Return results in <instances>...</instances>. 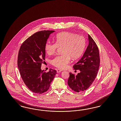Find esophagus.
<instances>
[{
  "label": "esophagus",
  "instance_id": "1",
  "mask_svg": "<svg viewBox=\"0 0 121 121\" xmlns=\"http://www.w3.org/2000/svg\"><path fill=\"white\" fill-rule=\"evenodd\" d=\"M61 71H62V70H59V69H58V70H57V72L58 73H59L61 72Z\"/></svg>",
  "mask_w": 121,
  "mask_h": 121
}]
</instances>
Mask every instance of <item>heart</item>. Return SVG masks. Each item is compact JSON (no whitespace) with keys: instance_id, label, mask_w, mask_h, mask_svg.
Instances as JSON below:
<instances>
[{"instance_id":"heart-1","label":"heart","mask_w":121,"mask_h":121,"mask_svg":"<svg viewBox=\"0 0 121 121\" xmlns=\"http://www.w3.org/2000/svg\"><path fill=\"white\" fill-rule=\"evenodd\" d=\"M86 46V40L83 35L77 34L63 32L55 37V43L48 42L45 45V50L49 55L54 54L59 48H62V55L55 57L51 64L60 70L66 69L70 60L77 59L82 55Z\"/></svg>"}]
</instances>
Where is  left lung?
Here are the masks:
<instances>
[{
  "instance_id": "1",
  "label": "left lung",
  "mask_w": 121,
  "mask_h": 121,
  "mask_svg": "<svg viewBox=\"0 0 121 121\" xmlns=\"http://www.w3.org/2000/svg\"><path fill=\"white\" fill-rule=\"evenodd\" d=\"M89 45L80 60L73 66L74 70L80 73L75 75L70 73L68 84L70 88L78 93L87 89L95 80L100 65L99 48L95 41L88 35Z\"/></svg>"
}]
</instances>
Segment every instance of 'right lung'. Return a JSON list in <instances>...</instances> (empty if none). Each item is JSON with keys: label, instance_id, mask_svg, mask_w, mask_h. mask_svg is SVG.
<instances>
[{"label": "right lung", "instance_id": "obj_1", "mask_svg": "<svg viewBox=\"0 0 121 121\" xmlns=\"http://www.w3.org/2000/svg\"><path fill=\"white\" fill-rule=\"evenodd\" d=\"M54 30H44L34 33L22 43L18 52V66L25 84L30 91L43 94L49 89L56 70L49 72L41 69L45 60V45Z\"/></svg>", "mask_w": 121, "mask_h": 121}]
</instances>
